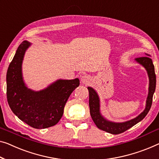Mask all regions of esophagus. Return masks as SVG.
I'll list each match as a JSON object with an SVG mask.
<instances>
[{
  "label": "esophagus",
  "mask_w": 159,
  "mask_h": 159,
  "mask_svg": "<svg viewBox=\"0 0 159 159\" xmlns=\"http://www.w3.org/2000/svg\"><path fill=\"white\" fill-rule=\"evenodd\" d=\"M80 81L85 85H88L91 82V77L88 75H83L80 77Z\"/></svg>",
  "instance_id": "obj_1"
}]
</instances>
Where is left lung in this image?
<instances>
[{
	"label": "left lung",
	"instance_id": "8db88e82",
	"mask_svg": "<svg viewBox=\"0 0 159 159\" xmlns=\"http://www.w3.org/2000/svg\"><path fill=\"white\" fill-rule=\"evenodd\" d=\"M136 61L138 63H141L142 66H143L147 70L149 77V91L147 100H146L145 110L139 116L134 118V119L124 123H113L104 119L101 116L100 111H99V98L98 95L92 88L88 87V90L89 91L90 113H91V118L95 124L101 130L112 134H121V133L127 131L130 128L134 126V125L138 124L141 120H143L150 110L151 105H152L153 96L155 92L156 84L154 66L153 64L152 60L148 56L139 57V58H136Z\"/></svg>",
	"mask_w": 159,
	"mask_h": 159
}]
</instances>
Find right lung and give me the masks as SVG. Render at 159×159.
I'll list each match as a JSON object with an SVG mask.
<instances>
[{"instance_id":"obj_1","label":"right lung","mask_w":159,"mask_h":159,"mask_svg":"<svg viewBox=\"0 0 159 159\" xmlns=\"http://www.w3.org/2000/svg\"><path fill=\"white\" fill-rule=\"evenodd\" d=\"M30 43L23 41L16 51L6 75V94L11 109L18 118L34 129L55 125L72 92L79 86V79L59 80L45 90L34 92L23 81L21 65Z\"/></svg>"}]
</instances>
